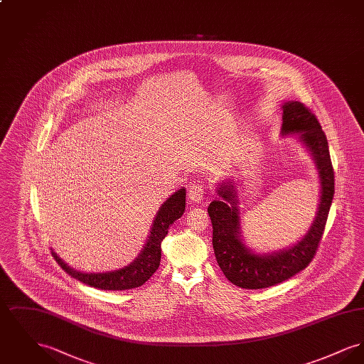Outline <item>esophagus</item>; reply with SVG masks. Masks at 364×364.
Segmentation results:
<instances>
[{"mask_svg": "<svg viewBox=\"0 0 364 364\" xmlns=\"http://www.w3.org/2000/svg\"><path fill=\"white\" fill-rule=\"evenodd\" d=\"M203 193H205L203 186L200 183H195L188 190V200L191 203H200V200L203 199Z\"/></svg>", "mask_w": 364, "mask_h": 364, "instance_id": "esophagus-1", "label": "esophagus"}]
</instances>
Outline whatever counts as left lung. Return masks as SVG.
Masks as SVG:
<instances>
[{"mask_svg": "<svg viewBox=\"0 0 364 364\" xmlns=\"http://www.w3.org/2000/svg\"><path fill=\"white\" fill-rule=\"evenodd\" d=\"M282 134H300L310 149L321 177V203L309 233L289 250L270 255L252 254L240 239V218L233 184H223L218 195L224 200H213L208 211L213 225V248L225 277L244 289H264L287 281L304 270L314 259L322 240L334 195V169L329 146L316 116L301 102L291 101L282 106ZM231 205H229L227 202Z\"/></svg>", "mask_w": 364, "mask_h": 364, "instance_id": "8db88e82", "label": "left lung"}]
</instances>
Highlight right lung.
Returning a JSON list of instances; mask_svg holds the SVG:
<instances>
[{
  "mask_svg": "<svg viewBox=\"0 0 364 364\" xmlns=\"http://www.w3.org/2000/svg\"><path fill=\"white\" fill-rule=\"evenodd\" d=\"M186 210V190L177 191L172 195L156 214L154 224L151 228V233L146 247L143 248L138 259L122 270L110 272V273H98V274H85L79 273L70 266H67L60 259L55 252H52L55 262L67 272L70 277L79 279L80 282L102 289V291H125L134 289L143 285L149 278L151 277L159 267L161 262V242L168 235L169 226L178 220Z\"/></svg>",
  "mask_w": 364,
  "mask_h": 364,
  "instance_id": "obj_1",
  "label": "right lung"
}]
</instances>
